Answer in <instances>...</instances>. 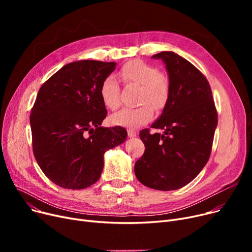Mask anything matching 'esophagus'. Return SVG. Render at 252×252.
Segmentation results:
<instances>
[{"label":"esophagus","mask_w":252,"mask_h":252,"mask_svg":"<svg viewBox=\"0 0 252 252\" xmlns=\"http://www.w3.org/2000/svg\"><path fill=\"white\" fill-rule=\"evenodd\" d=\"M127 136L130 137V138H134L137 136V131L135 129H131V128H128L127 129Z\"/></svg>","instance_id":"1"}]
</instances>
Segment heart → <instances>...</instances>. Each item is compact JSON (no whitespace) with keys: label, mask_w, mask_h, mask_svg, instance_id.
<instances>
[{"label":"heart","mask_w":252,"mask_h":252,"mask_svg":"<svg viewBox=\"0 0 252 252\" xmlns=\"http://www.w3.org/2000/svg\"><path fill=\"white\" fill-rule=\"evenodd\" d=\"M126 84L140 86L138 102L134 108H124L110 116V123L118 126L136 127L148 123L154 110L165 107L170 95L168 79L159 69L142 60L126 62L119 71ZM99 95L103 105L107 109L115 110L119 106V86L114 76H106L99 88Z\"/></svg>","instance_id":"b5f03b06"}]
</instances>
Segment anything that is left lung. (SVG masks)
<instances>
[{"instance_id": "8db88e82", "label": "left lung", "mask_w": 252, "mask_h": 252, "mask_svg": "<svg viewBox=\"0 0 252 252\" xmlns=\"http://www.w3.org/2000/svg\"><path fill=\"white\" fill-rule=\"evenodd\" d=\"M152 58L165 64L170 95L151 125L163 134H152L149 128L140 131L145 152L135 163V174L151 189L177 190L194 180L208 161L218 112L206 77L192 63L170 51Z\"/></svg>"}]
</instances>
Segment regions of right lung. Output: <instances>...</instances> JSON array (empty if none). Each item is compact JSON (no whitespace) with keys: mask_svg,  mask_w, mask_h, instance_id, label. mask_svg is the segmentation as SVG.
I'll use <instances>...</instances> for the list:
<instances>
[{"mask_svg":"<svg viewBox=\"0 0 252 252\" xmlns=\"http://www.w3.org/2000/svg\"><path fill=\"white\" fill-rule=\"evenodd\" d=\"M115 62L79 60L64 65L39 89L30 122L32 150L49 180L64 189L95 184L104 153L126 141L122 126L103 127L107 114L99 88Z\"/></svg>","mask_w":252,"mask_h":252,"instance_id":"right-lung-1","label":"right lung"}]
</instances>
